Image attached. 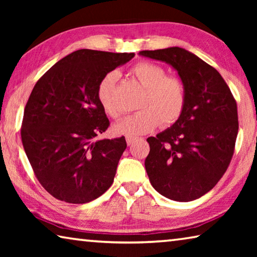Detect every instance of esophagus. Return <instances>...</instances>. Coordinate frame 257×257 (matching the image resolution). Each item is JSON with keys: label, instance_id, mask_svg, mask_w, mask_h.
<instances>
[{"label": "esophagus", "instance_id": "obj_1", "mask_svg": "<svg viewBox=\"0 0 257 257\" xmlns=\"http://www.w3.org/2000/svg\"><path fill=\"white\" fill-rule=\"evenodd\" d=\"M136 141H137V137H134V136H127V137H125V142H127L128 145H133Z\"/></svg>", "mask_w": 257, "mask_h": 257}]
</instances>
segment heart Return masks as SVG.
I'll return each mask as SVG.
<instances>
[{"label":"heart","mask_w":257,"mask_h":257,"mask_svg":"<svg viewBox=\"0 0 257 257\" xmlns=\"http://www.w3.org/2000/svg\"><path fill=\"white\" fill-rule=\"evenodd\" d=\"M130 75L142 87L137 112L114 124V132L124 136H138L150 133L158 125H170L179 120L185 110L187 90L179 77L168 76L163 67L152 62H139ZM116 80L114 72L104 76L96 89L97 102L103 111L113 119L121 115V108L113 101V87Z\"/></svg>","instance_id":"b5f03b06"}]
</instances>
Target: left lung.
Returning a JSON list of instances; mask_svg holds the SVG:
<instances>
[{
  "label": "left lung",
  "mask_w": 257,
  "mask_h": 257,
  "mask_svg": "<svg viewBox=\"0 0 257 257\" xmlns=\"http://www.w3.org/2000/svg\"><path fill=\"white\" fill-rule=\"evenodd\" d=\"M139 54L172 66L187 90L179 120L147 138V176L164 197L194 201L217 184L231 162L239 128L236 99L216 69L181 47Z\"/></svg>",
  "instance_id": "obj_1"
}]
</instances>
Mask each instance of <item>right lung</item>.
I'll list each match as a JSON object with an SVG mask.
<instances>
[{
	"mask_svg": "<svg viewBox=\"0 0 257 257\" xmlns=\"http://www.w3.org/2000/svg\"><path fill=\"white\" fill-rule=\"evenodd\" d=\"M134 53L78 50L43 75L21 124L26 155L40 184L59 201L85 204L110 188L127 143L98 139L110 125L96 98L98 82Z\"/></svg>",
	"mask_w": 257,
	"mask_h": 257,
	"instance_id": "1",
	"label": "right lung"
}]
</instances>
